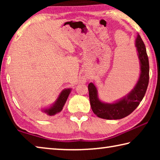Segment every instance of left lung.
<instances>
[{
	"label": "left lung",
	"instance_id": "8db88e82",
	"mask_svg": "<svg viewBox=\"0 0 160 160\" xmlns=\"http://www.w3.org/2000/svg\"><path fill=\"white\" fill-rule=\"evenodd\" d=\"M135 47L140 63V76L133 89L122 98L112 103H107L99 99L98 92L94 84L88 85L89 97L92 112L99 118L117 120L125 118L138 107L144 97L149 82V61L145 46L140 35L135 39Z\"/></svg>",
	"mask_w": 160,
	"mask_h": 160
}]
</instances>
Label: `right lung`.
Here are the masks:
<instances>
[{
  "label": "right lung",
  "instance_id": "obj_1",
  "mask_svg": "<svg viewBox=\"0 0 160 160\" xmlns=\"http://www.w3.org/2000/svg\"><path fill=\"white\" fill-rule=\"evenodd\" d=\"M71 88H66L62 90L54 103L47 108L42 109V112L49 116H54L56 113L61 112L66 104L68 97L71 92Z\"/></svg>",
  "mask_w": 160,
  "mask_h": 160
}]
</instances>
